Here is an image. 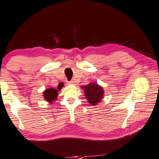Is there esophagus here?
Returning <instances> with one entry per match:
<instances>
[{
	"mask_svg": "<svg viewBox=\"0 0 159 159\" xmlns=\"http://www.w3.org/2000/svg\"><path fill=\"white\" fill-rule=\"evenodd\" d=\"M68 85H74L75 84V82L73 81V80H71V81H68Z\"/></svg>",
	"mask_w": 159,
	"mask_h": 159,
	"instance_id": "34e87169",
	"label": "esophagus"
}]
</instances>
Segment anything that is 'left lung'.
Returning a JSON list of instances; mask_svg holds the SVG:
<instances>
[{
	"mask_svg": "<svg viewBox=\"0 0 159 159\" xmlns=\"http://www.w3.org/2000/svg\"><path fill=\"white\" fill-rule=\"evenodd\" d=\"M81 88L84 89L87 101L92 106L97 105L104 97V89L97 83L91 82L86 86H82Z\"/></svg>",
	"mask_w": 159,
	"mask_h": 159,
	"instance_id": "1",
	"label": "left lung"
}]
</instances>
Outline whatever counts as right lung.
<instances>
[{"label": "right lung", "instance_id": "obj_1", "mask_svg": "<svg viewBox=\"0 0 159 159\" xmlns=\"http://www.w3.org/2000/svg\"><path fill=\"white\" fill-rule=\"evenodd\" d=\"M63 85H60V86H57V89L54 88H49L46 89L45 91L43 92V97L44 99L46 102L52 104L53 102H55V100L57 99V96H58V91H60Z\"/></svg>", "mask_w": 159, "mask_h": 159}]
</instances>
